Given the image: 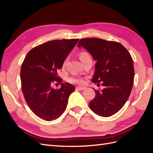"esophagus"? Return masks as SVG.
Instances as JSON below:
<instances>
[{
	"label": "esophagus",
	"instance_id": "obj_1",
	"mask_svg": "<svg viewBox=\"0 0 153 153\" xmlns=\"http://www.w3.org/2000/svg\"><path fill=\"white\" fill-rule=\"evenodd\" d=\"M76 88L77 90H78V91H83V90H84L85 88L84 87H76Z\"/></svg>",
	"mask_w": 153,
	"mask_h": 153
}]
</instances>
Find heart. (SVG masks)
<instances>
[{"label":"heart","instance_id":"1","mask_svg":"<svg viewBox=\"0 0 153 153\" xmlns=\"http://www.w3.org/2000/svg\"><path fill=\"white\" fill-rule=\"evenodd\" d=\"M79 57L81 61L83 62H85L86 61H87L88 59H91L90 55L85 52H81L79 54ZM66 63V60H65L63 62V64H62V67H65ZM68 81L70 83H73V84H76V85H83L85 84V80L83 79V77H79V76H73L69 77Z\"/></svg>","mask_w":153,"mask_h":153}]
</instances>
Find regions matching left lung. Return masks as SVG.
<instances>
[{"label": "left lung", "instance_id": "8db88e82", "mask_svg": "<svg viewBox=\"0 0 153 153\" xmlns=\"http://www.w3.org/2000/svg\"><path fill=\"white\" fill-rule=\"evenodd\" d=\"M83 46L96 61L92 81L102 82V91L94 90L96 96L89 107L96 114L108 117L116 114L126 103L134 83V69L128 50L120 43L99 38L81 39Z\"/></svg>", "mask_w": 153, "mask_h": 153}]
</instances>
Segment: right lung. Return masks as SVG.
Masks as SVG:
<instances>
[{
    "label": "right lung",
    "instance_id": "1",
    "mask_svg": "<svg viewBox=\"0 0 153 153\" xmlns=\"http://www.w3.org/2000/svg\"><path fill=\"white\" fill-rule=\"evenodd\" d=\"M79 39L53 40L36 46L27 53L21 69L22 91L26 103L35 114L46 121L57 119L67 106L68 97L75 91L57 72ZM54 82L62 84L53 89Z\"/></svg>",
    "mask_w": 153,
    "mask_h": 153
}]
</instances>
